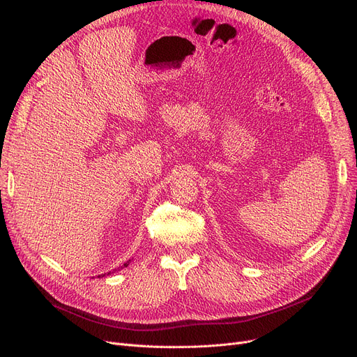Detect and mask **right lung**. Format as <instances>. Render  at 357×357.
Wrapping results in <instances>:
<instances>
[{
	"instance_id": "1",
	"label": "right lung",
	"mask_w": 357,
	"mask_h": 357,
	"mask_svg": "<svg viewBox=\"0 0 357 357\" xmlns=\"http://www.w3.org/2000/svg\"><path fill=\"white\" fill-rule=\"evenodd\" d=\"M128 264H130V261H127V264H124V266H127V265H128ZM121 269H123V268H121ZM107 275H109V272H108V273H107ZM102 276H104V275H102Z\"/></svg>"
}]
</instances>
